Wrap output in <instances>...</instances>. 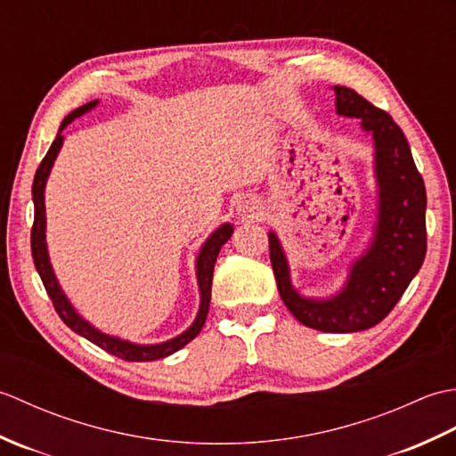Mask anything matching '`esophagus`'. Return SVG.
<instances>
[{
  "label": "esophagus",
  "instance_id": "esophagus-1",
  "mask_svg": "<svg viewBox=\"0 0 456 456\" xmlns=\"http://www.w3.org/2000/svg\"><path fill=\"white\" fill-rule=\"evenodd\" d=\"M255 209H256V206H255V201H253V200L245 198V200H240V201H239V211L250 213V211H255Z\"/></svg>",
  "mask_w": 456,
  "mask_h": 456
}]
</instances>
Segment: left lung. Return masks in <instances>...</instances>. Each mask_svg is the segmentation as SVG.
<instances>
[{
  "label": "left lung",
  "instance_id": "left-lung-1",
  "mask_svg": "<svg viewBox=\"0 0 456 456\" xmlns=\"http://www.w3.org/2000/svg\"><path fill=\"white\" fill-rule=\"evenodd\" d=\"M333 92L337 115L361 119L362 131L372 134L376 223L370 245L348 266L337 294L305 297L292 284L288 258L274 231L268 233V243L278 292L289 314L317 331L354 333L380 323L419 273L428 250V196L410 144L390 115L345 86H335Z\"/></svg>",
  "mask_w": 456,
  "mask_h": 456
}]
</instances>
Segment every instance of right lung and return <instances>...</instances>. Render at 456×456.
I'll list each match as a JSON object with an SVG mask.
<instances>
[{
	"mask_svg": "<svg viewBox=\"0 0 456 456\" xmlns=\"http://www.w3.org/2000/svg\"><path fill=\"white\" fill-rule=\"evenodd\" d=\"M100 102L94 100L90 103H84L82 108L74 110L72 113H68L61 129H58L56 139L53 141L51 149H48L46 157L43 162L38 164L35 180H33V203H35V221H33V229H31V253H33V263L38 276H41L45 289L48 297L53 299V305L56 309V314L61 315L62 322L72 329L74 333L82 335L84 338H88L90 343L98 345L103 351H108L115 356L123 358V361H131V362H147V361H157V358H164L172 353L180 351L182 346H186L191 338H196V335L201 331L203 323H206V317L209 312V302H211V280H213V266H216V260L221 247L227 243L233 235V225L231 223H223L213 233L206 239V243L201 245L198 258H196V278H198V288H200V309L198 315L193 319V323L186 329V331L176 335L174 338H168L164 343H154V345H139V343H131L127 338H119L100 331L98 327H94L90 322L76 312L74 305L70 304V299L66 297L64 289L58 284V278L53 270L51 258H48V248H46V211H45V186L46 180L51 176L53 164L58 157V152L62 149L64 142V134L62 131L70 125L74 119L82 118L84 113L92 111L95 105Z\"/></svg>",
	"mask_w": 456,
	"mask_h": 456,
	"instance_id": "right-lung-1",
	"label": "right lung"
}]
</instances>
